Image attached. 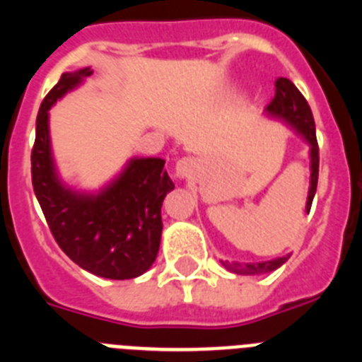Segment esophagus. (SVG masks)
<instances>
[{
	"label": "esophagus",
	"mask_w": 362,
	"mask_h": 362,
	"mask_svg": "<svg viewBox=\"0 0 362 362\" xmlns=\"http://www.w3.org/2000/svg\"><path fill=\"white\" fill-rule=\"evenodd\" d=\"M194 170H196V161H194V159L183 158L175 163V168H174L175 177L188 179L192 174H194Z\"/></svg>",
	"instance_id": "1"
}]
</instances>
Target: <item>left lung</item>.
Returning a JSON list of instances; mask_svg holds the SVG:
<instances>
[{"label":"left lung","instance_id":"8db88e82","mask_svg":"<svg viewBox=\"0 0 362 362\" xmlns=\"http://www.w3.org/2000/svg\"><path fill=\"white\" fill-rule=\"evenodd\" d=\"M267 114L272 117L284 121L290 124L297 134H299L310 146V188L308 199H306V212L312 209V201L317 190V177H319V146L317 137H315V123H313L312 110H310L308 101L305 95L297 90L290 79L279 78L276 81V95L270 101L267 108ZM290 255L270 259V261H261V263H228L221 261L226 270L241 276H259V274H268V272L277 270L288 261Z\"/></svg>","mask_w":362,"mask_h":362}]
</instances>
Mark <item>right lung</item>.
<instances>
[{"label": "right lung", "mask_w": 362, "mask_h": 362, "mask_svg": "<svg viewBox=\"0 0 362 362\" xmlns=\"http://www.w3.org/2000/svg\"><path fill=\"white\" fill-rule=\"evenodd\" d=\"M65 72L41 103L32 148V187L57 245L83 270L105 279H134L153 264L161 243L163 199L174 183L161 158H132L99 192L63 183L52 156L49 110L92 76Z\"/></svg>", "instance_id": "add662e5"}]
</instances>
